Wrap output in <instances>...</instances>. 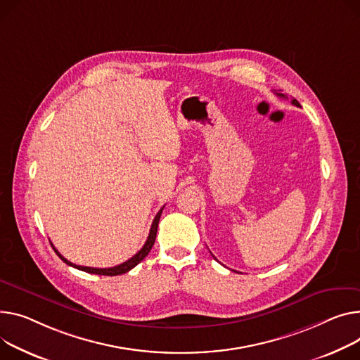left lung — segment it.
<instances>
[{
    "instance_id": "8db88e82",
    "label": "left lung",
    "mask_w": 360,
    "mask_h": 360,
    "mask_svg": "<svg viewBox=\"0 0 360 360\" xmlns=\"http://www.w3.org/2000/svg\"><path fill=\"white\" fill-rule=\"evenodd\" d=\"M275 94L278 95V97H281V98H286V95H285V94H281V92H276V91H275ZM291 103H292L294 105H297V107H301V105H300V103H298L297 100H292Z\"/></svg>"
}]
</instances>
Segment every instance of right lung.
<instances>
[{
    "instance_id": "obj_1",
    "label": "right lung",
    "mask_w": 360,
    "mask_h": 360,
    "mask_svg": "<svg viewBox=\"0 0 360 360\" xmlns=\"http://www.w3.org/2000/svg\"><path fill=\"white\" fill-rule=\"evenodd\" d=\"M162 210H163V207H162V208L159 210V212L156 214V217H155V220H153V223H152V227H150V231H149V237H148V240H146L145 246H143L133 257H130V259L126 260L124 263H120V265H117V266H114V268H89V266H79V265H75V263H72V262H69L68 259H65V257L55 249V246H53L52 243H51V245H52V248L55 249L56 255L66 263V265H69V266H72V268H77V269H79V271H84V272H88V274H95V275H105V276L123 275V274L131 271L136 265H139V263L149 255L152 246L155 245V238H156V233H158V224H159V220H160Z\"/></svg>"
}]
</instances>
